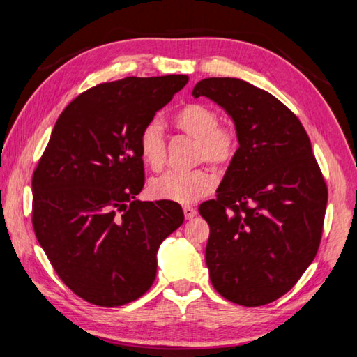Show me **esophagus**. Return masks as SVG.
<instances>
[{"label": "esophagus", "mask_w": 357, "mask_h": 357, "mask_svg": "<svg viewBox=\"0 0 357 357\" xmlns=\"http://www.w3.org/2000/svg\"><path fill=\"white\" fill-rule=\"evenodd\" d=\"M183 211H184L185 219H193V217L197 215V209H195V208H192V206H184V208H183Z\"/></svg>", "instance_id": "34e87169"}]
</instances>
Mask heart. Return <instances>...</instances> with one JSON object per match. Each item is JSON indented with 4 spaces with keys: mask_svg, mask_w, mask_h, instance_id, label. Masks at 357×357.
<instances>
[{
    "mask_svg": "<svg viewBox=\"0 0 357 357\" xmlns=\"http://www.w3.org/2000/svg\"><path fill=\"white\" fill-rule=\"evenodd\" d=\"M174 128L197 138V162H208L222 168L233 160L236 153V137L229 129L220 128L215 110L202 104H187L173 116ZM138 153L151 170H160L167 159V143L160 126L148 123L138 134ZM215 179L204 168L190 172H167L151 181L149 192L154 198L174 203H193L213 192Z\"/></svg>",
    "mask_w": 357,
    "mask_h": 357,
    "instance_id": "b5f03b06",
    "label": "heart"
}]
</instances>
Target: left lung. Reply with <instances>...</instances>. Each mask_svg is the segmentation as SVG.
Listing matches in <instances>:
<instances>
[{"mask_svg": "<svg viewBox=\"0 0 357 357\" xmlns=\"http://www.w3.org/2000/svg\"><path fill=\"white\" fill-rule=\"evenodd\" d=\"M192 96L220 105L239 142L217 198L198 208L209 223L211 283L234 304H269L296 285L321 241L328 187L310 138L279 99L239 78H204Z\"/></svg>", "mask_w": 357, "mask_h": 357, "instance_id": "obj_1", "label": "left lung"}]
</instances>
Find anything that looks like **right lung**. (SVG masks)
<instances>
[{"mask_svg": "<svg viewBox=\"0 0 357 357\" xmlns=\"http://www.w3.org/2000/svg\"><path fill=\"white\" fill-rule=\"evenodd\" d=\"M189 82L128 77L82 93L59 114L33 173V228L66 285L119 307L153 285L157 250L184 222L178 203L140 202L138 134Z\"/></svg>", "mask_w": 357, "mask_h": 357, "instance_id": "1", "label": "right lung"}]
</instances>
